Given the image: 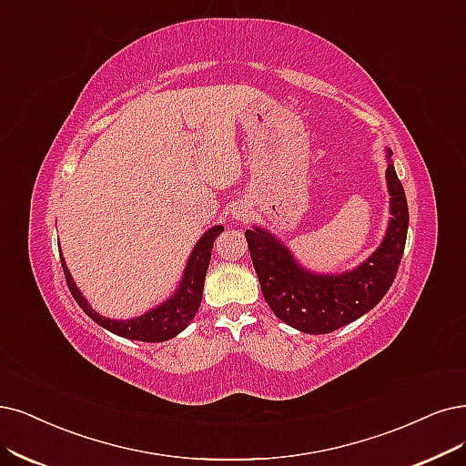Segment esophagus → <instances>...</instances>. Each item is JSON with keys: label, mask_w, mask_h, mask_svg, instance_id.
<instances>
[{"label": "esophagus", "mask_w": 466, "mask_h": 466, "mask_svg": "<svg viewBox=\"0 0 466 466\" xmlns=\"http://www.w3.org/2000/svg\"><path fill=\"white\" fill-rule=\"evenodd\" d=\"M234 217L236 218H248L249 217V209H248V205H238L236 209H234Z\"/></svg>", "instance_id": "esophagus-1"}]
</instances>
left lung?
I'll return each mask as SVG.
<instances>
[{"label":"left lung","mask_w":466,"mask_h":466,"mask_svg":"<svg viewBox=\"0 0 466 466\" xmlns=\"http://www.w3.org/2000/svg\"><path fill=\"white\" fill-rule=\"evenodd\" d=\"M386 178L391 196L388 234L370 259L351 272L317 277L299 268L268 232L246 230L265 301L280 320L307 334H330L363 317L386 296L401 263L409 227L405 189L391 165Z\"/></svg>","instance_id":"1"}]
</instances>
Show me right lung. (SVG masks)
<instances>
[{"mask_svg":"<svg viewBox=\"0 0 466 466\" xmlns=\"http://www.w3.org/2000/svg\"><path fill=\"white\" fill-rule=\"evenodd\" d=\"M220 232H222V227H215L209 232L203 234L192 257H189L182 284H180L177 294L172 296L167 303H163L161 307L153 309V311H149L147 315L132 319V320H111V319L99 317L82 298V294L75 286L63 259H61V267L65 272L66 286H68V289H71L75 301L80 305V309L86 315H88L92 320H96L99 326H103V329H107L109 332L128 338V339L165 341V339H170L177 334H180L196 317L201 298H203V282H205L207 267H209V261H211L215 238Z\"/></svg>","mask_w":466,"mask_h":466,"instance_id":"obj_1","label":"right lung"}]
</instances>
